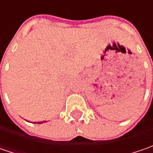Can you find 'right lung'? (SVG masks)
<instances>
[{
	"instance_id": "add662e5",
	"label": "right lung",
	"mask_w": 153,
	"mask_h": 153,
	"mask_svg": "<svg viewBox=\"0 0 153 153\" xmlns=\"http://www.w3.org/2000/svg\"><path fill=\"white\" fill-rule=\"evenodd\" d=\"M45 123V122H44ZM42 123V122H38V123Z\"/></svg>"
}]
</instances>
